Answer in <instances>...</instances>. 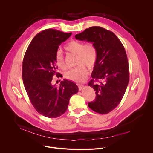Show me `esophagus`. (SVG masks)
<instances>
[{"label":"esophagus","instance_id":"1","mask_svg":"<svg viewBox=\"0 0 153 153\" xmlns=\"http://www.w3.org/2000/svg\"><path fill=\"white\" fill-rule=\"evenodd\" d=\"M77 85H78V88H79V91H81V90H82V88H83V85H81V84H78Z\"/></svg>","mask_w":153,"mask_h":153}]
</instances>
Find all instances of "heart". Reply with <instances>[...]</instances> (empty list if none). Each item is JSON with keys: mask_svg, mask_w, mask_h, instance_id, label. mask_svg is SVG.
Returning a JSON list of instances; mask_svg holds the SVG:
<instances>
[{"mask_svg": "<svg viewBox=\"0 0 153 153\" xmlns=\"http://www.w3.org/2000/svg\"><path fill=\"white\" fill-rule=\"evenodd\" d=\"M65 49L71 53L77 54L76 63L79 65L65 73V77L76 82L85 80L88 74L86 66L92 68L97 60L98 51L94 43L91 42L84 43L83 42L73 40L65 45ZM55 63L60 70L67 69L64 56L60 50L56 51L55 53Z\"/></svg>", "mask_w": 153, "mask_h": 153, "instance_id": "1", "label": "heart"}]
</instances>
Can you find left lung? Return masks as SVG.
I'll list each match as a JSON object with an SVG mask.
<instances>
[{
	"mask_svg": "<svg viewBox=\"0 0 153 153\" xmlns=\"http://www.w3.org/2000/svg\"><path fill=\"white\" fill-rule=\"evenodd\" d=\"M76 39L94 43L98 58L88 85L96 91L94 101L88 106L99 114L113 111L122 100L129 80V63L125 48L111 31L91 27L75 36ZM100 80V84H94Z\"/></svg>",
	"mask_w": 153,
	"mask_h": 153,
	"instance_id": "left-lung-1",
	"label": "left lung"
}]
</instances>
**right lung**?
<instances>
[{"label":"right lung","mask_w":153,"mask_h":153,"mask_svg":"<svg viewBox=\"0 0 153 153\" xmlns=\"http://www.w3.org/2000/svg\"><path fill=\"white\" fill-rule=\"evenodd\" d=\"M71 35L54 29L38 33L29 45L22 63L23 82L29 99L40 114L56 118L67 111L71 96L78 92L77 85L64 79L60 86L52 84L56 75L55 53L59 46Z\"/></svg>","instance_id":"obj_1"}]
</instances>
